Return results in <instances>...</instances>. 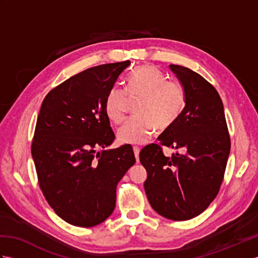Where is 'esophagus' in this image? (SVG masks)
I'll list each match as a JSON object with an SVG mask.
<instances>
[{
    "label": "esophagus",
    "mask_w": 258,
    "mask_h": 258,
    "mask_svg": "<svg viewBox=\"0 0 258 258\" xmlns=\"http://www.w3.org/2000/svg\"><path fill=\"white\" fill-rule=\"evenodd\" d=\"M133 151H134V155H135V158H136V162H140V158H139L140 149H139V147H133Z\"/></svg>",
    "instance_id": "obj_1"
}]
</instances>
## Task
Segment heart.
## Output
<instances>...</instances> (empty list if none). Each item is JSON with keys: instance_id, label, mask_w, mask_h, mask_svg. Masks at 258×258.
<instances>
[{"instance_id": "1", "label": "heart", "mask_w": 258, "mask_h": 258, "mask_svg": "<svg viewBox=\"0 0 258 258\" xmlns=\"http://www.w3.org/2000/svg\"><path fill=\"white\" fill-rule=\"evenodd\" d=\"M127 90L114 86L105 98V113L111 122L119 124L125 118L127 94L141 97L136 114L117 130L120 144L141 145L151 139L155 128L165 131L176 122L186 104L182 84L168 81L161 70L153 65L135 68L127 76Z\"/></svg>"}]
</instances>
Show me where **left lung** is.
Listing matches in <instances>:
<instances>
[{
    "instance_id": "obj_1",
    "label": "left lung",
    "mask_w": 258,
    "mask_h": 258,
    "mask_svg": "<svg viewBox=\"0 0 258 258\" xmlns=\"http://www.w3.org/2000/svg\"><path fill=\"white\" fill-rule=\"evenodd\" d=\"M186 93L182 114L158 141L178 152L167 157L160 145L145 146L140 161L147 172L144 189L153 210L173 221L204 212L220 190L231 151L223 102L194 71L169 65Z\"/></svg>"
}]
</instances>
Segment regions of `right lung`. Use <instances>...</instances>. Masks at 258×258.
I'll return each mask as SVG.
<instances>
[{"mask_svg": "<svg viewBox=\"0 0 258 258\" xmlns=\"http://www.w3.org/2000/svg\"><path fill=\"white\" fill-rule=\"evenodd\" d=\"M130 64L87 69L42 103L32 143L38 184L54 212L74 226H95L111 215L117 183L135 163L132 146L106 150L115 135L105 98Z\"/></svg>", "mask_w": 258, "mask_h": 258, "instance_id": "add662e5", "label": "right lung"}]
</instances>
